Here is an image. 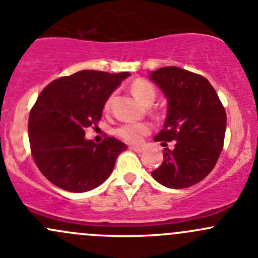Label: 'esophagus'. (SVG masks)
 Masks as SVG:
<instances>
[{
    "instance_id": "34e87169",
    "label": "esophagus",
    "mask_w": 258,
    "mask_h": 258,
    "mask_svg": "<svg viewBox=\"0 0 258 258\" xmlns=\"http://www.w3.org/2000/svg\"><path fill=\"white\" fill-rule=\"evenodd\" d=\"M130 150L135 151V152H142V147L140 146H130Z\"/></svg>"
}]
</instances>
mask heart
<instances>
[{
    "label": "heart",
    "mask_w": 258,
    "mask_h": 258,
    "mask_svg": "<svg viewBox=\"0 0 258 258\" xmlns=\"http://www.w3.org/2000/svg\"><path fill=\"white\" fill-rule=\"evenodd\" d=\"M131 92L142 105L151 106L155 102L156 91L151 83L145 80H136L131 85ZM111 105V98H108L105 103V110H108ZM150 132V127L146 123H126L119 126L116 130V134L126 141L137 144L142 140L145 135Z\"/></svg>",
    "instance_id": "1"
}]
</instances>
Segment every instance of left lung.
<instances>
[{
  "instance_id": "1",
  "label": "left lung",
  "mask_w": 258,
  "mask_h": 258,
  "mask_svg": "<svg viewBox=\"0 0 258 258\" xmlns=\"http://www.w3.org/2000/svg\"><path fill=\"white\" fill-rule=\"evenodd\" d=\"M167 100L163 128L155 141H176L165 148L163 162L151 172L168 188H186L202 181L215 167L223 147L226 112L209 80L179 67L148 74Z\"/></svg>"
}]
</instances>
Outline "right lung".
Wrapping results in <instances>:
<instances>
[{"instance_id":"obj_1","label":"right lung","mask_w":258,"mask_h":258,"mask_svg":"<svg viewBox=\"0 0 258 258\" xmlns=\"http://www.w3.org/2000/svg\"><path fill=\"white\" fill-rule=\"evenodd\" d=\"M131 75L83 70L52 81L38 96L28 119L33 160L51 183L69 192H87L112 173L123 142L107 137L95 144L85 128L102 117L106 101Z\"/></svg>"}]
</instances>
